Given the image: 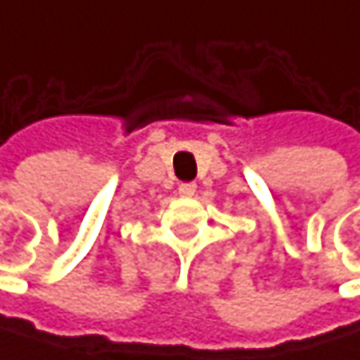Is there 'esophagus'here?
<instances>
[{
    "instance_id": "1",
    "label": "esophagus",
    "mask_w": 360,
    "mask_h": 360,
    "mask_svg": "<svg viewBox=\"0 0 360 360\" xmlns=\"http://www.w3.org/2000/svg\"><path fill=\"white\" fill-rule=\"evenodd\" d=\"M178 193H180V197H193L197 193V184L195 182H182L178 186Z\"/></svg>"
}]
</instances>
